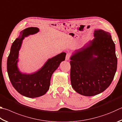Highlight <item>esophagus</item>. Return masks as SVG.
<instances>
[{
  "instance_id": "34e87169",
  "label": "esophagus",
  "mask_w": 122,
  "mask_h": 122,
  "mask_svg": "<svg viewBox=\"0 0 122 122\" xmlns=\"http://www.w3.org/2000/svg\"><path fill=\"white\" fill-rule=\"evenodd\" d=\"M69 59H70V54L68 53V54H67V55H66V60L68 61V60H69Z\"/></svg>"
}]
</instances>
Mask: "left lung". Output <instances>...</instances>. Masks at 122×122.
<instances>
[{"label": "left lung", "instance_id": "obj_1", "mask_svg": "<svg viewBox=\"0 0 122 122\" xmlns=\"http://www.w3.org/2000/svg\"><path fill=\"white\" fill-rule=\"evenodd\" d=\"M94 37L70 57L71 86L84 96H96L107 89L117 70L115 45L110 33L95 30Z\"/></svg>", "mask_w": 122, "mask_h": 122}]
</instances>
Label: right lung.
I'll return each instance as SVG.
<instances>
[{
	"label": "right lung",
	"mask_w": 122,
	"mask_h": 122,
	"mask_svg": "<svg viewBox=\"0 0 122 122\" xmlns=\"http://www.w3.org/2000/svg\"><path fill=\"white\" fill-rule=\"evenodd\" d=\"M39 31L36 27H29L21 31L18 38L12 44L7 62L8 77L13 86L20 94L30 98L42 96L47 92L53 73L65 60L66 55L65 52H62L49 59L39 70L32 74L21 72L17 67V62L23 40Z\"/></svg>",
	"instance_id": "obj_1"
}]
</instances>
